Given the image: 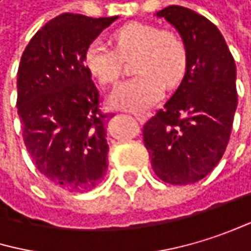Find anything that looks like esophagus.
Instances as JSON below:
<instances>
[{
    "label": "esophagus",
    "mask_w": 251,
    "mask_h": 251,
    "mask_svg": "<svg viewBox=\"0 0 251 251\" xmlns=\"http://www.w3.org/2000/svg\"><path fill=\"white\" fill-rule=\"evenodd\" d=\"M134 116H135V119H137L140 123H144L146 119H147V116H146L144 113H134Z\"/></svg>",
    "instance_id": "esophagus-1"
}]
</instances>
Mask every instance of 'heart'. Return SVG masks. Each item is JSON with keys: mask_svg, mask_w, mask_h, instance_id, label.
I'll list each match as a JSON object with an SVG mask.
<instances>
[{"mask_svg": "<svg viewBox=\"0 0 251 251\" xmlns=\"http://www.w3.org/2000/svg\"><path fill=\"white\" fill-rule=\"evenodd\" d=\"M114 48L92 41L83 55L88 72L104 86L116 85L123 72V60L134 58L137 76L119 85L108 97L110 105L128 111L147 108L168 86L178 85L188 64L182 38L168 29L149 23H129L113 33Z\"/></svg>", "mask_w": 251, "mask_h": 251, "instance_id": "1", "label": "heart"}]
</instances>
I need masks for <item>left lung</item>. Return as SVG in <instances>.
Wrapping results in <instances>:
<instances>
[{"label": "left lung", "instance_id": "left-lung-1", "mask_svg": "<svg viewBox=\"0 0 251 251\" xmlns=\"http://www.w3.org/2000/svg\"><path fill=\"white\" fill-rule=\"evenodd\" d=\"M187 47L184 79L143 128L154 174L168 184L203 179L222 159L237 108V69L219 29L201 14L179 5L160 10Z\"/></svg>", "mask_w": 251, "mask_h": 251}]
</instances>
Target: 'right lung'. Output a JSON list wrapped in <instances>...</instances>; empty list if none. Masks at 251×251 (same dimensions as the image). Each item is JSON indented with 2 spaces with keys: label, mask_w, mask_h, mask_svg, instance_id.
Returning <instances> with one entry per match:
<instances>
[{
  "label": "right lung",
  "mask_w": 251,
  "mask_h": 251,
  "mask_svg": "<svg viewBox=\"0 0 251 251\" xmlns=\"http://www.w3.org/2000/svg\"><path fill=\"white\" fill-rule=\"evenodd\" d=\"M116 19L60 14L33 35L19 64L17 113L26 150L42 176L67 191L95 188L107 171L108 114L100 110L83 55Z\"/></svg>",
  "instance_id": "right-lung-1"
}]
</instances>
